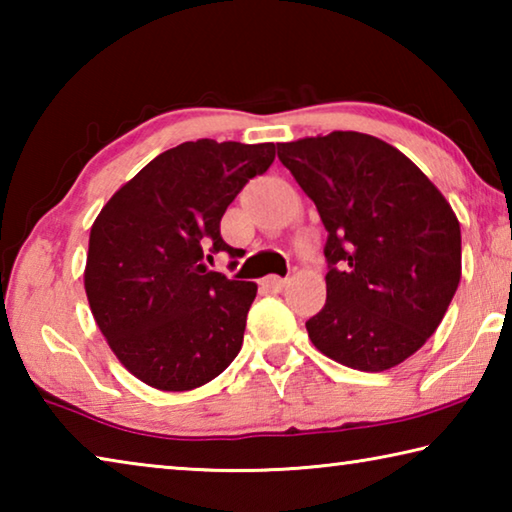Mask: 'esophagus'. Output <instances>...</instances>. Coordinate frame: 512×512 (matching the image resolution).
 <instances>
[{
    "instance_id": "1",
    "label": "esophagus",
    "mask_w": 512,
    "mask_h": 512,
    "mask_svg": "<svg viewBox=\"0 0 512 512\" xmlns=\"http://www.w3.org/2000/svg\"><path fill=\"white\" fill-rule=\"evenodd\" d=\"M284 284H287V280H284V277H280V275H268L264 280V287L268 291H282Z\"/></svg>"
}]
</instances>
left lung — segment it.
<instances>
[{"instance_id": "1", "label": "left lung", "mask_w": 512, "mask_h": 512, "mask_svg": "<svg viewBox=\"0 0 512 512\" xmlns=\"http://www.w3.org/2000/svg\"><path fill=\"white\" fill-rule=\"evenodd\" d=\"M327 230V302L311 343L343 366L381 372L418 352L461 282V225L395 146L334 131L277 144Z\"/></svg>"}]
</instances>
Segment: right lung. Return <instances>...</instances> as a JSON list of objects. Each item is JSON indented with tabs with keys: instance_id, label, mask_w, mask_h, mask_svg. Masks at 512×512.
Wrapping results in <instances>:
<instances>
[{
	"instance_id": "add662e5",
	"label": "right lung",
	"mask_w": 512,
	"mask_h": 512,
	"mask_svg": "<svg viewBox=\"0 0 512 512\" xmlns=\"http://www.w3.org/2000/svg\"><path fill=\"white\" fill-rule=\"evenodd\" d=\"M275 144L196 140L153 158L103 205L90 230L85 293L128 372L158 391H192L219 377L244 343L257 284L210 271L221 216Z\"/></svg>"
}]
</instances>
